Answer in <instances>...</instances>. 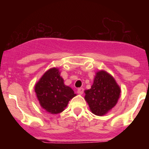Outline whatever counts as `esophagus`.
I'll use <instances>...</instances> for the list:
<instances>
[{
  "label": "esophagus",
  "instance_id": "1",
  "mask_svg": "<svg viewBox=\"0 0 149 149\" xmlns=\"http://www.w3.org/2000/svg\"><path fill=\"white\" fill-rule=\"evenodd\" d=\"M84 92V89L82 88H79L77 89V93L79 94V95H82Z\"/></svg>",
  "mask_w": 149,
  "mask_h": 149
}]
</instances>
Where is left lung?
<instances>
[{
  "mask_svg": "<svg viewBox=\"0 0 149 149\" xmlns=\"http://www.w3.org/2000/svg\"><path fill=\"white\" fill-rule=\"evenodd\" d=\"M120 93L121 90L114 78L101 70L96 72L91 89L85 91V99L92 113L103 116L115 107Z\"/></svg>",
  "mask_w": 149,
  "mask_h": 149,
  "instance_id": "1",
  "label": "left lung"
}]
</instances>
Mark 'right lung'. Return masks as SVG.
<instances>
[{
  "label": "right lung",
  "mask_w": 149,
  "mask_h": 149,
  "mask_svg": "<svg viewBox=\"0 0 149 149\" xmlns=\"http://www.w3.org/2000/svg\"><path fill=\"white\" fill-rule=\"evenodd\" d=\"M35 92L41 107L53 114L62 112L76 95L70 87L64 85L58 69L55 67L44 73L35 85Z\"/></svg>",
  "instance_id": "1"
}]
</instances>
